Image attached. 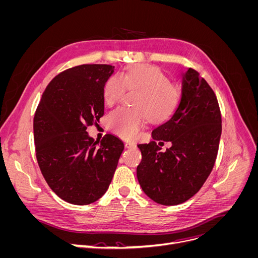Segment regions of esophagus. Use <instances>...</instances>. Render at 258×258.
<instances>
[{
    "instance_id": "1",
    "label": "esophagus",
    "mask_w": 258,
    "mask_h": 258,
    "mask_svg": "<svg viewBox=\"0 0 258 258\" xmlns=\"http://www.w3.org/2000/svg\"><path fill=\"white\" fill-rule=\"evenodd\" d=\"M124 146H126V148H132L136 146V144L134 142H126L124 143Z\"/></svg>"
}]
</instances>
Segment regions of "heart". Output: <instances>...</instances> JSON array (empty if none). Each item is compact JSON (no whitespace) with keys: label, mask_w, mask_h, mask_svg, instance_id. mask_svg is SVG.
Masks as SVG:
<instances>
[{"label":"heart","mask_w":258,"mask_h":258,"mask_svg":"<svg viewBox=\"0 0 258 258\" xmlns=\"http://www.w3.org/2000/svg\"><path fill=\"white\" fill-rule=\"evenodd\" d=\"M124 88L139 89L134 107L120 106L108 114L107 128L118 137L136 139L148 119L163 121L174 113L181 98L179 87L155 66L139 64L118 75H112L103 86V100L113 106L120 100Z\"/></svg>","instance_id":"1"}]
</instances>
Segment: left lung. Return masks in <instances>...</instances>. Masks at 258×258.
Masks as SVG:
<instances>
[{
  "label": "left lung",
  "instance_id": "1",
  "mask_svg": "<svg viewBox=\"0 0 258 258\" xmlns=\"http://www.w3.org/2000/svg\"><path fill=\"white\" fill-rule=\"evenodd\" d=\"M221 134L222 116L215 93L189 68L182 77L181 101L174 114L153 130L152 142L138 145L142 160L137 176L143 191L163 206L191 198L214 167ZM161 141L171 143L165 152L159 146Z\"/></svg>",
  "mask_w": 258,
  "mask_h": 258
}]
</instances>
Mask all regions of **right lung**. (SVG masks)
Instances as JSON below:
<instances>
[{
  "label": "right lung",
  "mask_w": 258,
  "mask_h": 258,
  "mask_svg": "<svg viewBox=\"0 0 258 258\" xmlns=\"http://www.w3.org/2000/svg\"><path fill=\"white\" fill-rule=\"evenodd\" d=\"M108 64H83L61 72L46 87L33 120L38 167L52 191L69 204L89 205L111 184L123 143L113 135L101 142L86 131L104 114Z\"/></svg>",
  "instance_id": "add662e5"
}]
</instances>
